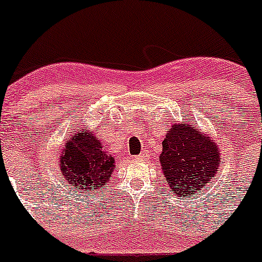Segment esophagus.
Here are the masks:
<instances>
[{"instance_id":"34e87169","label":"esophagus","mask_w":262,"mask_h":262,"mask_svg":"<svg viewBox=\"0 0 262 262\" xmlns=\"http://www.w3.org/2000/svg\"><path fill=\"white\" fill-rule=\"evenodd\" d=\"M145 156H147V152H146V151H142V152H141V155H138V156H137V159L145 158Z\"/></svg>"}]
</instances>
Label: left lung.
Masks as SVG:
<instances>
[{
	"label": "left lung",
	"mask_w": 262,
	"mask_h": 262,
	"mask_svg": "<svg viewBox=\"0 0 262 262\" xmlns=\"http://www.w3.org/2000/svg\"><path fill=\"white\" fill-rule=\"evenodd\" d=\"M159 160L169 192L181 198L204 189L221 164L219 146L192 123L168 129Z\"/></svg>",
	"instance_id": "left-lung-1"
}]
</instances>
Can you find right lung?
<instances>
[{"mask_svg":"<svg viewBox=\"0 0 262 262\" xmlns=\"http://www.w3.org/2000/svg\"><path fill=\"white\" fill-rule=\"evenodd\" d=\"M103 141L89 130L76 132L63 146L59 156L60 174L71 189L92 192L102 190L116 169L115 159L103 147Z\"/></svg>","mask_w":262,"mask_h":262,"instance_id":"right-lung-1","label":"right lung"}]
</instances>
